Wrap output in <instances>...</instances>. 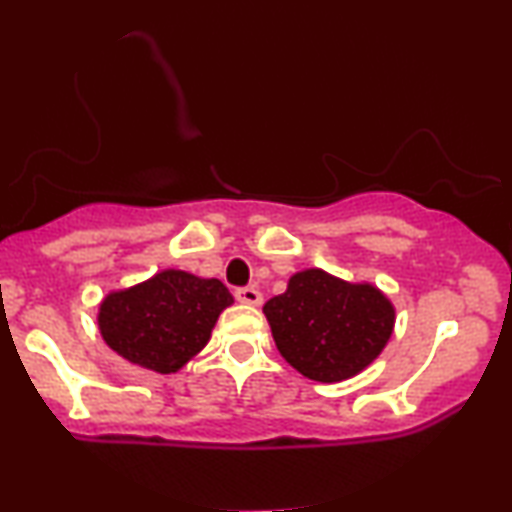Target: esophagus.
<instances>
[{
	"mask_svg": "<svg viewBox=\"0 0 512 512\" xmlns=\"http://www.w3.org/2000/svg\"><path fill=\"white\" fill-rule=\"evenodd\" d=\"M235 298L244 305H261L263 303L261 291L254 289V286H240V289H235Z\"/></svg>",
	"mask_w": 512,
	"mask_h": 512,
	"instance_id": "obj_1",
	"label": "esophagus"
}]
</instances>
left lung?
Segmentation results:
<instances>
[{
	"label": "left lung",
	"instance_id": "8db88e82",
	"mask_svg": "<svg viewBox=\"0 0 512 512\" xmlns=\"http://www.w3.org/2000/svg\"><path fill=\"white\" fill-rule=\"evenodd\" d=\"M279 354L317 382H340L373 363L394 331V307L370 284H347L324 270L289 279L263 305Z\"/></svg>",
	"mask_w": 512,
	"mask_h": 512
}]
</instances>
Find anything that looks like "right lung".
Listing matches in <instances>:
<instances>
[{
    "mask_svg": "<svg viewBox=\"0 0 512 512\" xmlns=\"http://www.w3.org/2000/svg\"><path fill=\"white\" fill-rule=\"evenodd\" d=\"M230 303L233 296L219 279L165 270L132 289L109 293L97 321L104 342L123 359L167 375L207 345Z\"/></svg>",
    "mask_w": 512,
    "mask_h": 512,
    "instance_id": "right-lung-1",
    "label": "right lung"
}]
</instances>
